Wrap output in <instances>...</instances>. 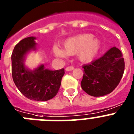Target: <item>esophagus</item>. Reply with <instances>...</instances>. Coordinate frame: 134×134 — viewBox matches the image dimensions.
<instances>
[{"mask_svg":"<svg viewBox=\"0 0 134 134\" xmlns=\"http://www.w3.org/2000/svg\"><path fill=\"white\" fill-rule=\"evenodd\" d=\"M74 67L70 66V67H67V68L65 69V70L67 71H71L74 70Z\"/></svg>","mask_w":134,"mask_h":134,"instance_id":"esophagus-1","label":"esophagus"}]
</instances>
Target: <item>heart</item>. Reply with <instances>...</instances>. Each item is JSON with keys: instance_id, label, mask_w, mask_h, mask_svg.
I'll use <instances>...</instances> for the list:
<instances>
[{"instance_id": "obj_1", "label": "heart", "mask_w": 134, "mask_h": 134, "mask_svg": "<svg viewBox=\"0 0 134 134\" xmlns=\"http://www.w3.org/2000/svg\"><path fill=\"white\" fill-rule=\"evenodd\" d=\"M102 48V41L93 34L85 33L74 36L63 42V49L58 46L52 48L55 57L65 58L77 54V58L82 63L93 60L97 56Z\"/></svg>"}]
</instances>
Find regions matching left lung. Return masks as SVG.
<instances>
[{"label":"left lung","mask_w":134,"mask_h":134,"mask_svg":"<svg viewBox=\"0 0 134 134\" xmlns=\"http://www.w3.org/2000/svg\"><path fill=\"white\" fill-rule=\"evenodd\" d=\"M83 68V91L93 97L103 96L113 91L120 82L124 73V58L121 50L113 47Z\"/></svg>","instance_id":"left-lung-1"}]
</instances>
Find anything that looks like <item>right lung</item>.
<instances>
[{
	"label": "right lung",
	"mask_w": 134,
	"mask_h": 134,
	"mask_svg": "<svg viewBox=\"0 0 134 134\" xmlns=\"http://www.w3.org/2000/svg\"><path fill=\"white\" fill-rule=\"evenodd\" d=\"M35 39V37L24 38L15 46L12 54V77L17 88L27 98L45 102L57 94L65 69L50 70L41 64L31 70L26 66L27 54L37 50Z\"/></svg>",
	"instance_id": "1"
}]
</instances>
